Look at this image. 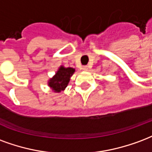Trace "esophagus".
I'll return each mask as SVG.
<instances>
[{"instance_id": "34e87169", "label": "esophagus", "mask_w": 152, "mask_h": 152, "mask_svg": "<svg viewBox=\"0 0 152 152\" xmlns=\"http://www.w3.org/2000/svg\"><path fill=\"white\" fill-rule=\"evenodd\" d=\"M82 69H83V70H84V71H87V70H88V67H87V65H86V66H83Z\"/></svg>"}]
</instances>
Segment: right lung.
Here are the masks:
<instances>
[{
  "label": "right lung",
  "instance_id": "right-lung-1",
  "mask_svg": "<svg viewBox=\"0 0 152 152\" xmlns=\"http://www.w3.org/2000/svg\"><path fill=\"white\" fill-rule=\"evenodd\" d=\"M75 73V69L65 68L61 66L58 71L56 72V75L49 81V87L55 91L60 92L67 87L70 77Z\"/></svg>",
  "mask_w": 152,
  "mask_h": 152
}]
</instances>
